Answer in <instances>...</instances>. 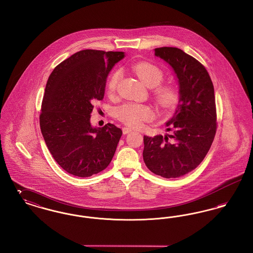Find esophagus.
<instances>
[{
	"label": "esophagus",
	"mask_w": 253,
	"mask_h": 253,
	"mask_svg": "<svg viewBox=\"0 0 253 253\" xmlns=\"http://www.w3.org/2000/svg\"><path fill=\"white\" fill-rule=\"evenodd\" d=\"M132 130L131 128H127V127H124V128H122V132L124 134H126V133H129V132H132Z\"/></svg>",
	"instance_id": "1"
}]
</instances>
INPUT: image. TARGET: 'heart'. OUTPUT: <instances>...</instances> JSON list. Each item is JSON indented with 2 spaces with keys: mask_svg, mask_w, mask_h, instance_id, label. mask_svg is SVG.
<instances>
[{
  "mask_svg": "<svg viewBox=\"0 0 253 253\" xmlns=\"http://www.w3.org/2000/svg\"><path fill=\"white\" fill-rule=\"evenodd\" d=\"M132 71L148 87H156L163 81V72L157 65L150 62H139L132 66ZM121 79V73H115L108 84V92L114 95ZM157 100L161 106L168 108L176 100L177 94L170 86H160L156 90ZM117 118L128 126L133 128L140 127L144 121H152L155 117V112L148 105L137 103H127L116 110Z\"/></svg>",
  "mask_w": 253,
  "mask_h": 253,
  "instance_id": "obj_1",
  "label": "heart"
}]
</instances>
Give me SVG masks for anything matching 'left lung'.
<instances>
[{
  "mask_svg": "<svg viewBox=\"0 0 253 253\" xmlns=\"http://www.w3.org/2000/svg\"><path fill=\"white\" fill-rule=\"evenodd\" d=\"M155 56L172 68L179 86V101L166 123L170 134L144 135L143 159L152 172L176 178L204 159L216 132L214 88L204 66L176 47L155 49Z\"/></svg>",
  "mask_w": 253,
  "mask_h": 253,
  "instance_id": "left-lung-1",
  "label": "left lung"
}]
</instances>
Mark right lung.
<instances>
[{"mask_svg":"<svg viewBox=\"0 0 253 253\" xmlns=\"http://www.w3.org/2000/svg\"><path fill=\"white\" fill-rule=\"evenodd\" d=\"M124 52L86 49L60 62L49 76L40 126L52 157L68 173L89 177L107 168L122 131L107 123L91 125L96 100L105 93L107 77Z\"/></svg>","mask_w":253,"mask_h":253,"instance_id":"1","label":"right lung"}]
</instances>
